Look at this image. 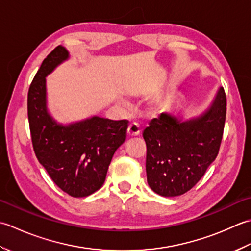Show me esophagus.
Masks as SVG:
<instances>
[{
  "mask_svg": "<svg viewBox=\"0 0 251 251\" xmlns=\"http://www.w3.org/2000/svg\"><path fill=\"white\" fill-rule=\"evenodd\" d=\"M140 133H141V127L139 124H136V122L130 124L129 127H127V134H129V136H136L139 135Z\"/></svg>",
  "mask_w": 251,
  "mask_h": 251,
  "instance_id": "34e87169",
  "label": "esophagus"
}]
</instances>
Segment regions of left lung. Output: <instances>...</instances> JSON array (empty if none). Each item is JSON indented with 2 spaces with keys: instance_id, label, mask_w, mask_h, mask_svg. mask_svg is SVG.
Wrapping results in <instances>:
<instances>
[{
  "instance_id": "obj_1",
  "label": "left lung",
  "mask_w": 251,
  "mask_h": 251,
  "mask_svg": "<svg viewBox=\"0 0 251 251\" xmlns=\"http://www.w3.org/2000/svg\"><path fill=\"white\" fill-rule=\"evenodd\" d=\"M226 117V95L220 88L210 108L182 121L161 114L143 131L148 185L165 197L183 195L196 185L218 156Z\"/></svg>"
}]
</instances>
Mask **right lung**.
I'll list each match as a JSON object with an SVG mask.
<instances>
[{
    "label": "right lung",
    "instance_id": "1",
    "mask_svg": "<svg viewBox=\"0 0 251 251\" xmlns=\"http://www.w3.org/2000/svg\"><path fill=\"white\" fill-rule=\"evenodd\" d=\"M67 58V50L58 45L34 75L28 92L29 127L35 156L53 182L70 196L86 197L104 184L129 121L93 117L69 126L56 124L47 109L45 76Z\"/></svg>",
    "mask_w": 251,
    "mask_h": 251
}]
</instances>
